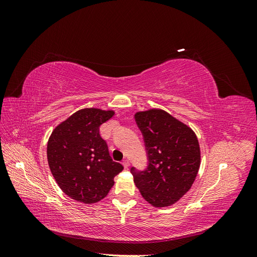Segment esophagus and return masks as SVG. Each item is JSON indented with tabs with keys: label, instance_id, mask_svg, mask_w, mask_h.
Masks as SVG:
<instances>
[{
	"label": "esophagus",
	"instance_id": "obj_1",
	"mask_svg": "<svg viewBox=\"0 0 257 257\" xmlns=\"http://www.w3.org/2000/svg\"><path fill=\"white\" fill-rule=\"evenodd\" d=\"M122 164H123L124 168H127V167L130 166V162H128V160H127V159H124V160H123V162H122Z\"/></svg>",
	"mask_w": 257,
	"mask_h": 257
}]
</instances>
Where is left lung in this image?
<instances>
[{
    "label": "left lung",
    "mask_w": 257,
    "mask_h": 257,
    "mask_svg": "<svg viewBox=\"0 0 257 257\" xmlns=\"http://www.w3.org/2000/svg\"><path fill=\"white\" fill-rule=\"evenodd\" d=\"M148 157L145 170L131 168L143 197L154 207L174 205L188 192L200 166L195 133L162 109L135 113Z\"/></svg>",
    "instance_id": "left-lung-1"
}]
</instances>
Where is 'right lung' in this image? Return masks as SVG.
Returning a JSON list of instances; mask_svg holds the SVG:
<instances>
[{
    "label": "right lung",
    "mask_w": 257,
    "mask_h": 257,
    "mask_svg": "<svg viewBox=\"0 0 257 257\" xmlns=\"http://www.w3.org/2000/svg\"><path fill=\"white\" fill-rule=\"evenodd\" d=\"M113 114V110L84 108L59 124L49 137L51 174L60 189L80 203H97L107 196L113 178L123 170L99 134V126Z\"/></svg>",
    "instance_id": "add662e5"
}]
</instances>
